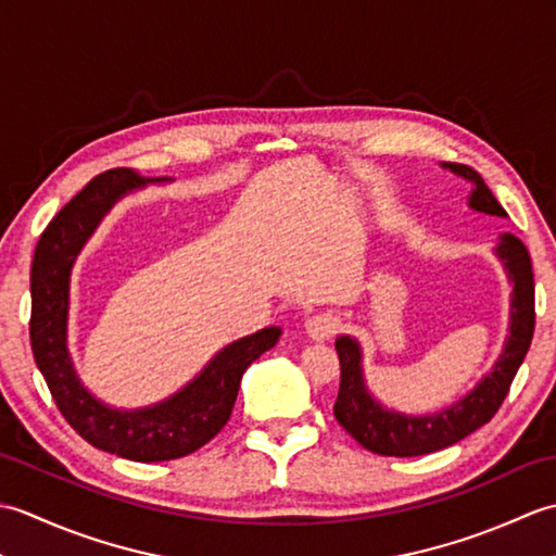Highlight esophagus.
<instances>
[{
  "label": "esophagus",
  "instance_id": "obj_1",
  "mask_svg": "<svg viewBox=\"0 0 556 556\" xmlns=\"http://www.w3.org/2000/svg\"><path fill=\"white\" fill-rule=\"evenodd\" d=\"M339 327L341 320L334 313H320L308 317V323H305V334L315 341H325L329 337H334L339 332Z\"/></svg>",
  "mask_w": 556,
  "mask_h": 556
}]
</instances>
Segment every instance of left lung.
Masks as SVG:
<instances>
[{
    "label": "left lung",
    "instance_id": "left-lung-1",
    "mask_svg": "<svg viewBox=\"0 0 556 556\" xmlns=\"http://www.w3.org/2000/svg\"><path fill=\"white\" fill-rule=\"evenodd\" d=\"M442 169L470 184V210L490 217H506L504 207L497 203V198L492 195L476 169L454 162H444ZM492 253L502 263L506 279L514 287L509 305V334H506L502 353L490 372L482 375L480 382L454 404L432 413H420V416L384 406L380 399H375L368 382H365L361 341L351 334L337 337L334 346L341 363V384L334 416L341 428L368 452L380 456H422L440 452V448L452 446L482 428L500 410L530 349V339H533L535 285L528 248L518 236L500 233Z\"/></svg>",
    "mask_w": 556,
    "mask_h": 556
}]
</instances>
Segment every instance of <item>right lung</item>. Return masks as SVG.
<instances>
[{"instance_id": "right-lung-1", "label": "right lung", "mask_w": 556, "mask_h": 556, "mask_svg": "<svg viewBox=\"0 0 556 556\" xmlns=\"http://www.w3.org/2000/svg\"><path fill=\"white\" fill-rule=\"evenodd\" d=\"M131 169L96 176L47 224L30 267V346L56 408L83 440L122 458L155 464L207 444L227 425L248 365L277 344L281 327L257 329L219 349L179 392L140 408H114L83 384L68 353L71 271L100 222L128 193L148 184Z\"/></svg>"}]
</instances>
